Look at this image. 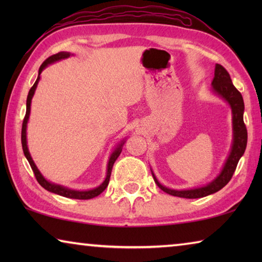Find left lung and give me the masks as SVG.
I'll list each match as a JSON object with an SVG mask.
<instances>
[{
    "label": "left lung",
    "mask_w": 262,
    "mask_h": 262,
    "mask_svg": "<svg viewBox=\"0 0 262 262\" xmlns=\"http://www.w3.org/2000/svg\"><path fill=\"white\" fill-rule=\"evenodd\" d=\"M212 92L222 99L227 101L229 104L230 108H231L232 113V145L230 154L225 161L223 167H222L221 172L215 179H212L210 183H208L201 187H194L189 189H173L168 188L166 186L162 185L157 180L156 176H155L154 171L151 170V173L154 177L155 183L164 192L173 195V196L185 198V199H199L207 196V195L214 194L219 192L227 185L230 180H231L232 176L236 171L237 164L239 159L245 152L246 144H247V129L245 123H244V100L242 94L239 92L232 84L231 77H230L229 73L224 67L221 64L216 63L215 66V74L214 79L211 82Z\"/></svg>",
    "instance_id": "1"
}]
</instances>
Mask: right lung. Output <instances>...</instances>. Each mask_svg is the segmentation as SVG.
Instances as JSON below:
<instances>
[{
  "mask_svg": "<svg viewBox=\"0 0 262 262\" xmlns=\"http://www.w3.org/2000/svg\"><path fill=\"white\" fill-rule=\"evenodd\" d=\"M70 55H73V54H72V53H69V52L57 53V54L52 55V56L48 57V59L43 61V63L40 66V68H39L37 81L34 82L33 86L30 89L29 95H28V99H26V114H25V118L23 120V126H21V147H23V151H24L25 157L29 161L31 167H32V171H33V173L35 176V178H37V180H38V183L40 184L46 190H48V192L54 193V194H57V195H61V196H64V198L77 199V200H89V199H94L96 196H98V195L100 193H103L105 188L107 187V185L110 183V177H111V172H112L113 164H114L115 161H117L119 155H120L121 151H122V147H123V144H125V142H126L125 140H122L120 143H118L117 147L114 148L113 152L111 154V156L108 158V163H107V168H106V177H105V180L103 181V183H101L98 186V187H96V188L88 189V190H77V189L66 187V186L52 183V181L47 180L45 177L41 174V172L38 170L37 165H35L32 157H31V154H30L29 148H28V139H26V128H28V122H29V118H30L31 101H32L33 95L35 92V89H37L38 83H39V81H40V74L42 73V70L47 67V66L54 63V62H56V61L67 59V57H69Z\"/></svg>",
  "mask_w": 262,
  "mask_h": 262,
  "instance_id": "right-lung-1",
  "label": "right lung"
}]
</instances>
